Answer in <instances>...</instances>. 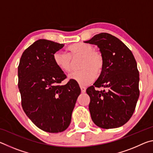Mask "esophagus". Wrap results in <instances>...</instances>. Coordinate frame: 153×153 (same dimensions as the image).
<instances>
[{
    "label": "esophagus",
    "instance_id": "esophagus-1",
    "mask_svg": "<svg viewBox=\"0 0 153 153\" xmlns=\"http://www.w3.org/2000/svg\"><path fill=\"white\" fill-rule=\"evenodd\" d=\"M80 88H81V91L82 93H84L86 92V88L83 86H80Z\"/></svg>",
    "mask_w": 153,
    "mask_h": 153
}]
</instances>
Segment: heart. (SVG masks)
Returning a JSON list of instances; mask_svg holds the SVG:
<instances>
[{"label": "heart", "mask_w": 153, "mask_h": 153, "mask_svg": "<svg viewBox=\"0 0 153 153\" xmlns=\"http://www.w3.org/2000/svg\"><path fill=\"white\" fill-rule=\"evenodd\" d=\"M67 54L56 51L53 55V61L56 67L64 73L71 70V59L82 56L78 71L74 72L69 78L80 85L90 84L95 79L97 74H100L104 67V58L100 51L94 50L92 45L77 42L67 46Z\"/></svg>", "instance_id": "1"}]
</instances>
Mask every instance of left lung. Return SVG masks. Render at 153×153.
Returning a JSON list of instances; mask_svg holds the SVG:
<instances>
[{
  "label": "left lung",
  "instance_id": "obj_1",
  "mask_svg": "<svg viewBox=\"0 0 153 153\" xmlns=\"http://www.w3.org/2000/svg\"><path fill=\"white\" fill-rule=\"evenodd\" d=\"M84 42L97 45L105 61L99 77L86 90L93 122L103 129L122 126L132 116L140 95L135 58L125 44L109 33H98ZM95 87L105 90L98 91Z\"/></svg>",
  "mask_w": 153,
  "mask_h": 153
}]
</instances>
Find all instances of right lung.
I'll return each instance as SVG.
<instances>
[{
	"instance_id": "1",
	"label": "right lung",
	"mask_w": 153,
	"mask_h": 153,
	"mask_svg": "<svg viewBox=\"0 0 153 153\" xmlns=\"http://www.w3.org/2000/svg\"><path fill=\"white\" fill-rule=\"evenodd\" d=\"M64 45L36 40L23 53L18 67V87L25 113L35 125L49 133L68 128L81 90L54 63L53 55Z\"/></svg>"
}]
</instances>
